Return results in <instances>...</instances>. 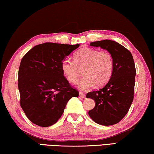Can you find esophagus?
Listing matches in <instances>:
<instances>
[{
    "mask_svg": "<svg viewBox=\"0 0 154 154\" xmlns=\"http://www.w3.org/2000/svg\"><path fill=\"white\" fill-rule=\"evenodd\" d=\"M79 96L80 97H82V98H85V97H86V95H85V94H83V93H82V92H80L79 93Z\"/></svg>",
    "mask_w": 154,
    "mask_h": 154,
    "instance_id": "esophagus-1",
    "label": "esophagus"
}]
</instances>
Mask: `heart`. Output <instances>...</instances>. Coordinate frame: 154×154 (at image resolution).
<instances>
[{
    "instance_id": "obj_1",
    "label": "heart",
    "mask_w": 154,
    "mask_h": 154,
    "mask_svg": "<svg viewBox=\"0 0 154 154\" xmlns=\"http://www.w3.org/2000/svg\"><path fill=\"white\" fill-rule=\"evenodd\" d=\"M115 67L114 59L106 50L99 51L91 48H82L74 54V62L65 60L61 63L62 72L70 83L79 80L83 69L85 75L78 84L82 91H87L95 85L102 87L109 81Z\"/></svg>"
}]
</instances>
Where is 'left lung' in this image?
Here are the masks:
<instances>
[{
  "label": "left lung",
  "mask_w": 154,
  "mask_h": 154,
  "mask_svg": "<svg viewBox=\"0 0 154 154\" xmlns=\"http://www.w3.org/2000/svg\"><path fill=\"white\" fill-rule=\"evenodd\" d=\"M90 46L108 50L114 59L115 67L111 78L104 87L87 94V98L95 102V107L89 110V115L98 124L114 125L127 114L134 99V59L129 50L112 40L91 42Z\"/></svg>",
  "instance_id": "1"
}]
</instances>
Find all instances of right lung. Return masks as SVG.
Masks as SVG:
<instances>
[{
    "instance_id": "right-lung-1",
    "label": "right lung",
    "mask_w": 154,
    "mask_h": 154,
    "mask_svg": "<svg viewBox=\"0 0 154 154\" xmlns=\"http://www.w3.org/2000/svg\"><path fill=\"white\" fill-rule=\"evenodd\" d=\"M79 46L44 43L22 59L18 72L20 104L32 123L41 127L54 124L68 101L79 95L61 69L62 62Z\"/></svg>"
}]
</instances>
